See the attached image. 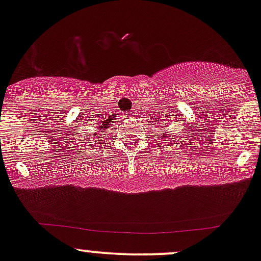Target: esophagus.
<instances>
[{
  "label": "esophagus",
  "mask_w": 261,
  "mask_h": 261,
  "mask_svg": "<svg viewBox=\"0 0 261 261\" xmlns=\"http://www.w3.org/2000/svg\"><path fill=\"white\" fill-rule=\"evenodd\" d=\"M132 114H133L132 112H128V113H124V117H125V118H130Z\"/></svg>",
  "instance_id": "obj_1"
}]
</instances>
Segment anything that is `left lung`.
Masks as SVG:
<instances>
[{"mask_svg": "<svg viewBox=\"0 0 261 261\" xmlns=\"http://www.w3.org/2000/svg\"><path fill=\"white\" fill-rule=\"evenodd\" d=\"M162 136H163V137H169V136H168V134H162Z\"/></svg>", "mask_w": 261, "mask_h": 261, "instance_id": "left-lung-1", "label": "left lung"}]
</instances>
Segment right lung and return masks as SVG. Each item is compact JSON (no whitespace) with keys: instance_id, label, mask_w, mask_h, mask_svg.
Segmentation results:
<instances>
[{"instance_id":"add662e5","label":"right lung","mask_w":261,"mask_h":261,"mask_svg":"<svg viewBox=\"0 0 261 261\" xmlns=\"http://www.w3.org/2000/svg\"><path fill=\"white\" fill-rule=\"evenodd\" d=\"M116 119V118H109V119H103L102 122H99L98 123V130H102V129H107V128L109 127V120H112V122H113V120ZM102 132H105V130H102ZM100 136H103V134H94V137H100ZM100 138H102V137H100ZM98 139V138H97ZM96 139V141H97ZM100 143V142H99Z\"/></svg>"}]
</instances>
